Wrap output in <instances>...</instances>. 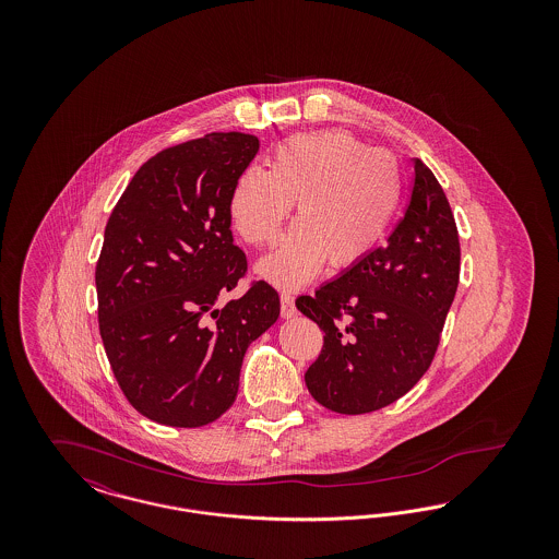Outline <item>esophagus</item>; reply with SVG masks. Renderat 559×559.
I'll return each instance as SVG.
<instances>
[{
	"label": "esophagus",
	"mask_w": 559,
	"mask_h": 559,
	"mask_svg": "<svg viewBox=\"0 0 559 559\" xmlns=\"http://www.w3.org/2000/svg\"><path fill=\"white\" fill-rule=\"evenodd\" d=\"M281 314L283 319H293L297 314L292 293H281Z\"/></svg>",
	"instance_id": "obj_1"
}]
</instances>
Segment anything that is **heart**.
<instances>
[{"mask_svg": "<svg viewBox=\"0 0 559 559\" xmlns=\"http://www.w3.org/2000/svg\"><path fill=\"white\" fill-rule=\"evenodd\" d=\"M295 201L299 222L258 266L281 287L310 281L324 260L335 270L354 266L385 239L402 201L399 159L347 132L293 135L274 148L270 169L240 174L228 213L242 239L267 247Z\"/></svg>", "mask_w": 559, "mask_h": 559, "instance_id": "heart-1", "label": "heart"}]
</instances>
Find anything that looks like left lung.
Wrapping results in <instances>:
<instances>
[{
  "label": "left lung",
  "mask_w": 559,
  "mask_h": 559,
  "mask_svg": "<svg viewBox=\"0 0 559 559\" xmlns=\"http://www.w3.org/2000/svg\"><path fill=\"white\" fill-rule=\"evenodd\" d=\"M388 245L295 306L324 333L306 371L312 399L342 415L379 411L426 374L459 285L461 247L449 199L424 160Z\"/></svg>",
  "instance_id": "obj_1"
}]
</instances>
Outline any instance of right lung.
Returning a JSON list of instances; mask_svg holds the SVG:
<instances>
[{"label":"right lung","instance_id":"1","mask_svg":"<svg viewBox=\"0 0 559 559\" xmlns=\"http://www.w3.org/2000/svg\"><path fill=\"white\" fill-rule=\"evenodd\" d=\"M258 151L260 140L240 132L165 148L108 217L96 264L100 337L121 392L151 421L201 427L222 417L247 347L281 314L266 281L217 306L247 274L228 201Z\"/></svg>","mask_w":559,"mask_h":559}]
</instances>
